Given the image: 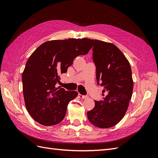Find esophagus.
I'll return each mask as SVG.
<instances>
[{
  "label": "esophagus",
  "mask_w": 158,
  "mask_h": 158,
  "mask_svg": "<svg viewBox=\"0 0 158 158\" xmlns=\"http://www.w3.org/2000/svg\"><path fill=\"white\" fill-rule=\"evenodd\" d=\"M78 98H80V99H86L88 98V96H86V95H83L82 94H78Z\"/></svg>",
  "instance_id": "34e87169"
}]
</instances>
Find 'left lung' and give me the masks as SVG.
I'll return each instance as SVG.
<instances>
[{
    "label": "left lung",
    "instance_id": "1",
    "mask_svg": "<svg viewBox=\"0 0 158 158\" xmlns=\"http://www.w3.org/2000/svg\"><path fill=\"white\" fill-rule=\"evenodd\" d=\"M93 60L98 84L103 87V101H95L88 118L94 126L107 128L116 125L125 116L131 99L133 80L130 63L111 43L92 40Z\"/></svg>",
    "mask_w": 158,
    "mask_h": 158
}]
</instances>
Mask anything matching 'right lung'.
I'll return each instance as SVG.
<instances>
[{
	"label": "right lung",
	"instance_id": "add662e5",
	"mask_svg": "<svg viewBox=\"0 0 158 158\" xmlns=\"http://www.w3.org/2000/svg\"><path fill=\"white\" fill-rule=\"evenodd\" d=\"M92 47V40L68 39L46 41L28 59L22 76L26 109L31 117L44 126L60 123L69 103L78 95L76 91L56 88L60 74L66 73L74 58Z\"/></svg>",
	"mask_w": 158,
	"mask_h": 158
}]
</instances>
